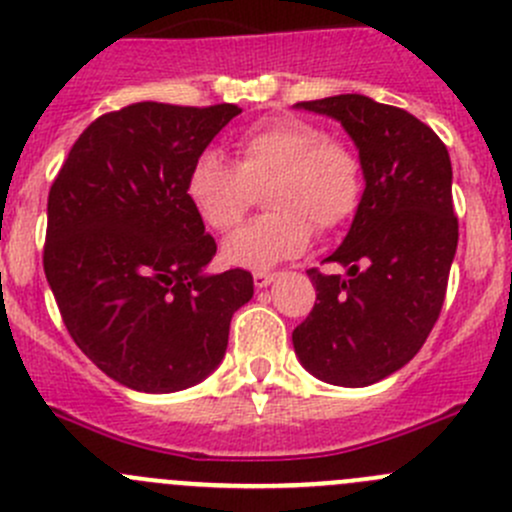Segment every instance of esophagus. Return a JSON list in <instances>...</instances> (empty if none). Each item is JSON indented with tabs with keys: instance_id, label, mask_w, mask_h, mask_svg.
<instances>
[{
	"instance_id": "obj_1",
	"label": "esophagus",
	"mask_w": 512,
	"mask_h": 512,
	"mask_svg": "<svg viewBox=\"0 0 512 512\" xmlns=\"http://www.w3.org/2000/svg\"><path fill=\"white\" fill-rule=\"evenodd\" d=\"M252 280H255L257 289H262V287L272 285V282L277 280V275H275V272H255V275H252Z\"/></svg>"
}]
</instances>
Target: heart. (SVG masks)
<instances>
[{"instance_id": "1", "label": "heart", "mask_w": 512, "mask_h": 512, "mask_svg": "<svg viewBox=\"0 0 512 512\" xmlns=\"http://www.w3.org/2000/svg\"><path fill=\"white\" fill-rule=\"evenodd\" d=\"M265 188V208L255 223L225 242V262L265 270L299 255L314 227L337 230L361 200V163L347 143L304 118H262L235 141V165L215 151L193 160L185 180L190 205L210 230L230 232Z\"/></svg>"}]
</instances>
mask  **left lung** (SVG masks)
Here are the masks:
<instances>
[{
    "label": "left lung",
    "mask_w": 512,
    "mask_h": 512,
    "mask_svg": "<svg viewBox=\"0 0 512 512\" xmlns=\"http://www.w3.org/2000/svg\"><path fill=\"white\" fill-rule=\"evenodd\" d=\"M297 108L342 123L366 188L347 237L327 257L347 275L307 272L317 302L292 332L294 352L327 384L369 386L409 364L441 314L458 247L451 158L426 123L369 96Z\"/></svg>",
    "instance_id": "1"
}]
</instances>
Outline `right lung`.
<instances>
[{
	"label": "right lung",
	"instance_id": "obj_1",
	"mask_svg": "<svg viewBox=\"0 0 512 512\" xmlns=\"http://www.w3.org/2000/svg\"><path fill=\"white\" fill-rule=\"evenodd\" d=\"M141 101L98 116L49 190L44 272L71 339L128 389L170 394L223 361L252 275H203L213 237L190 205L193 160L240 113Z\"/></svg>",
	"mask_w": 512,
	"mask_h": 512
}]
</instances>
